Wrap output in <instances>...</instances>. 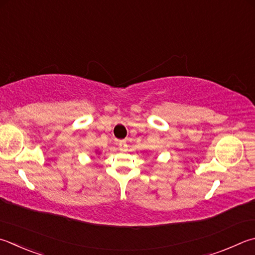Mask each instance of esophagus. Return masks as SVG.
<instances>
[{"mask_svg":"<svg viewBox=\"0 0 255 255\" xmlns=\"http://www.w3.org/2000/svg\"><path fill=\"white\" fill-rule=\"evenodd\" d=\"M118 146H119L120 149H126V148L128 147V146H127V142H126V140H119V142H118Z\"/></svg>","mask_w":255,"mask_h":255,"instance_id":"obj_1","label":"esophagus"}]
</instances>
